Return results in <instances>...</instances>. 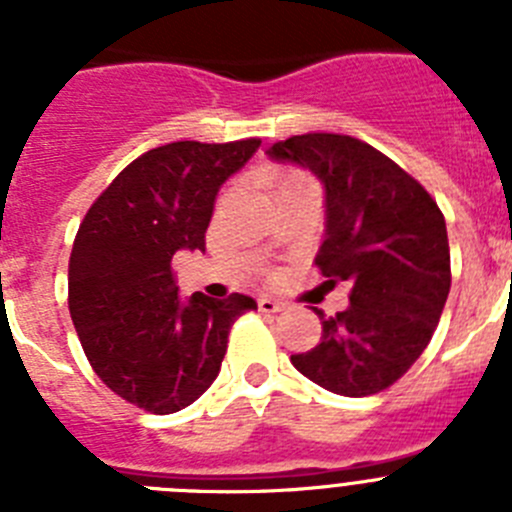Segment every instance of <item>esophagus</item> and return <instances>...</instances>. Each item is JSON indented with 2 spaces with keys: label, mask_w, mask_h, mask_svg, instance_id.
I'll return each instance as SVG.
<instances>
[{
  "label": "esophagus",
  "mask_w": 512,
  "mask_h": 512,
  "mask_svg": "<svg viewBox=\"0 0 512 512\" xmlns=\"http://www.w3.org/2000/svg\"><path fill=\"white\" fill-rule=\"evenodd\" d=\"M259 310L261 312H279V310H284V302L274 300V297H261Z\"/></svg>",
  "instance_id": "34e87169"
}]
</instances>
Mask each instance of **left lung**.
<instances>
[{
	"mask_svg": "<svg viewBox=\"0 0 512 512\" xmlns=\"http://www.w3.org/2000/svg\"><path fill=\"white\" fill-rule=\"evenodd\" d=\"M269 156L325 184L315 266L328 282L351 284L346 310L333 318L315 310L323 336L292 364L336 395H377L418 361L441 320L451 289L443 212L418 179L351 135H292Z\"/></svg>",
	"mask_w": 512,
	"mask_h": 512,
	"instance_id": "8db88e82",
	"label": "left lung"
}]
</instances>
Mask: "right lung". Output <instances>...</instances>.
Returning a JSON list of instances; mask_svg holds the SVG:
<instances>
[{
  "label": "right lung",
  "mask_w": 512,
  "mask_h": 512,
  "mask_svg": "<svg viewBox=\"0 0 512 512\" xmlns=\"http://www.w3.org/2000/svg\"><path fill=\"white\" fill-rule=\"evenodd\" d=\"M261 146L176 140L138 156L89 207L69 259V312L94 374L153 415L192 405L215 382L230 325L256 302L179 297L176 251H205L215 197Z\"/></svg>",
  "instance_id": "right-lung-1"
}]
</instances>
